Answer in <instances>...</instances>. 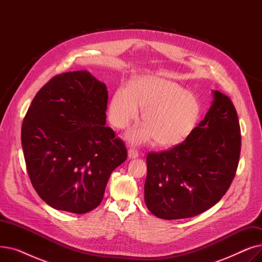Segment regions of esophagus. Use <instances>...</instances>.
Wrapping results in <instances>:
<instances>
[{"label": "esophagus", "instance_id": "esophagus-1", "mask_svg": "<svg viewBox=\"0 0 262 262\" xmlns=\"http://www.w3.org/2000/svg\"><path fill=\"white\" fill-rule=\"evenodd\" d=\"M138 156H139V152L136 148H129L128 149V157H129V159L138 158Z\"/></svg>", "mask_w": 262, "mask_h": 262}]
</instances>
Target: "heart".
Segmentation results:
<instances>
[{"instance_id":"obj_1","label":"heart","mask_w":262,"mask_h":262,"mask_svg":"<svg viewBox=\"0 0 262 262\" xmlns=\"http://www.w3.org/2000/svg\"><path fill=\"white\" fill-rule=\"evenodd\" d=\"M139 108L143 109L145 126L130 129L127 138L140 143L154 137L163 146L184 141L200 113L196 99L180 85L159 77H141L133 80L129 87L116 90L108 110L109 121L117 128H125L138 119Z\"/></svg>"}]
</instances>
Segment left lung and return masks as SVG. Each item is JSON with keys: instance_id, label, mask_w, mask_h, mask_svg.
<instances>
[{"instance_id": "obj_1", "label": "left lung", "mask_w": 262, "mask_h": 262, "mask_svg": "<svg viewBox=\"0 0 262 262\" xmlns=\"http://www.w3.org/2000/svg\"><path fill=\"white\" fill-rule=\"evenodd\" d=\"M240 133L231 100L213 91L208 113L185 141L171 149L147 154L144 201L148 210L160 219L176 220L211 208L236 175Z\"/></svg>"}]
</instances>
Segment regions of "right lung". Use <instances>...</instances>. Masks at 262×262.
Returning <instances> with one entry per match:
<instances>
[{
    "label": "right lung",
    "instance_id": "add662e5",
    "mask_svg": "<svg viewBox=\"0 0 262 262\" xmlns=\"http://www.w3.org/2000/svg\"><path fill=\"white\" fill-rule=\"evenodd\" d=\"M108 91L88 71L58 74L34 98L21 142L26 170L51 207L86 213L98 207L112 172L127 158L106 126Z\"/></svg>",
    "mask_w": 262,
    "mask_h": 262
}]
</instances>
